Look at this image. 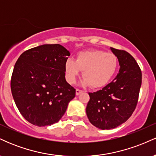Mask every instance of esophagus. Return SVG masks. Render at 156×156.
Returning a JSON list of instances; mask_svg holds the SVG:
<instances>
[{
    "label": "esophagus",
    "mask_w": 156,
    "mask_h": 156,
    "mask_svg": "<svg viewBox=\"0 0 156 156\" xmlns=\"http://www.w3.org/2000/svg\"><path fill=\"white\" fill-rule=\"evenodd\" d=\"M83 92V90H81V89H76V95H78V94H80V93H82Z\"/></svg>",
    "instance_id": "1"
}]
</instances>
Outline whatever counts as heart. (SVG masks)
I'll list each match as a JSON object with an SVG mask.
<instances>
[{
    "label": "heart",
    "instance_id": "heart-1",
    "mask_svg": "<svg viewBox=\"0 0 156 156\" xmlns=\"http://www.w3.org/2000/svg\"><path fill=\"white\" fill-rule=\"evenodd\" d=\"M118 68L117 57L112 53L100 50L82 51L76 55V61L67 58L64 64L66 79L74 84L83 70L82 84L93 88L104 87L112 80Z\"/></svg>",
    "mask_w": 156,
    "mask_h": 156
}]
</instances>
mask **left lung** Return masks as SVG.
<instances>
[{
  "label": "left lung",
  "instance_id": "1",
  "mask_svg": "<svg viewBox=\"0 0 156 156\" xmlns=\"http://www.w3.org/2000/svg\"><path fill=\"white\" fill-rule=\"evenodd\" d=\"M119 61V73L101 90L89 93L87 115L102 130L117 128L126 122L136 107L141 85V71L135 58L123 50L111 48Z\"/></svg>",
  "mask_w": 156,
  "mask_h": 156
}]
</instances>
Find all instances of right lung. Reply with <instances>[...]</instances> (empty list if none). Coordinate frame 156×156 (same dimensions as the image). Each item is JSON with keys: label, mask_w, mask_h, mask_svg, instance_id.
<instances>
[{"label": "right lung", "mask_w": 156, "mask_h": 156, "mask_svg": "<svg viewBox=\"0 0 156 156\" xmlns=\"http://www.w3.org/2000/svg\"><path fill=\"white\" fill-rule=\"evenodd\" d=\"M69 55L59 44H43L23 52L16 62L11 90L19 112L31 124L58 122L76 96V89L65 79Z\"/></svg>", "instance_id": "1"}]
</instances>
